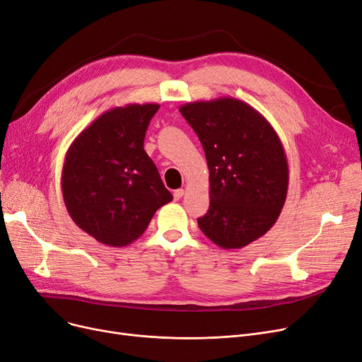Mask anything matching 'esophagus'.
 Masks as SVG:
<instances>
[{"label":"esophagus","mask_w":362,"mask_h":362,"mask_svg":"<svg viewBox=\"0 0 362 362\" xmlns=\"http://www.w3.org/2000/svg\"><path fill=\"white\" fill-rule=\"evenodd\" d=\"M183 195H185V189H176L173 192V197H174V199H176V202H177V199H180Z\"/></svg>","instance_id":"esophagus-1"}]
</instances>
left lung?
<instances>
[{
  "instance_id": "8db88e82",
  "label": "left lung",
  "mask_w": 362,
  "mask_h": 362,
  "mask_svg": "<svg viewBox=\"0 0 362 362\" xmlns=\"http://www.w3.org/2000/svg\"><path fill=\"white\" fill-rule=\"evenodd\" d=\"M203 144L210 207L199 230L222 249H240L262 237L282 211L288 159L277 132L245 101L221 97L179 107Z\"/></svg>"
}]
</instances>
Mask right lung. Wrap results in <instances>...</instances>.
Segmentation results:
<instances>
[{
    "mask_svg": "<svg viewBox=\"0 0 362 362\" xmlns=\"http://www.w3.org/2000/svg\"><path fill=\"white\" fill-rule=\"evenodd\" d=\"M159 104H127L100 115L65 153L61 188L66 211L97 242L124 247L170 203L144 136Z\"/></svg>",
    "mask_w": 362,
    "mask_h": 362,
    "instance_id": "right-lung-1",
    "label": "right lung"
}]
</instances>
